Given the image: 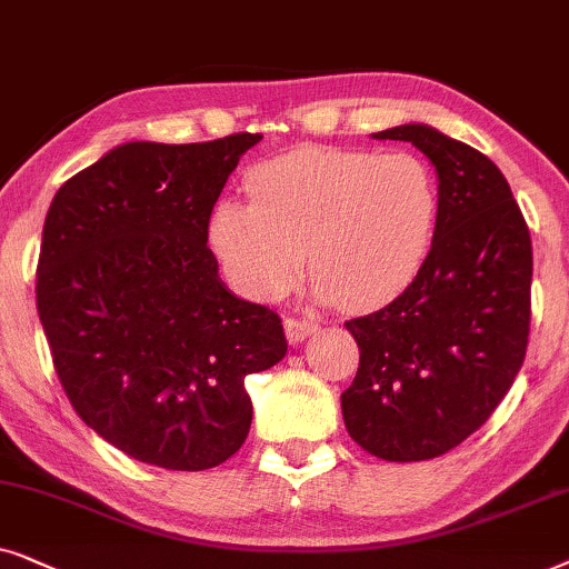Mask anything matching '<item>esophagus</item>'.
<instances>
[{"label":"esophagus","mask_w":569,"mask_h":569,"mask_svg":"<svg viewBox=\"0 0 569 569\" xmlns=\"http://www.w3.org/2000/svg\"><path fill=\"white\" fill-rule=\"evenodd\" d=\"M286 328V338H289V343H301V340L312 336L317 330V325L312 320H299V317H286L283 322Z\"/></svg>","instance_id":"1"}]
</instances>
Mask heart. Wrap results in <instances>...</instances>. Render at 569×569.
<instances>
[{"instance_id":"1","label":"heart","mask_w":569,"mask_h":569,"mask_svg":"<svg viewBox=\"0 0 569 569\" xmlns=\"http://www.w3.org/2000/svg\"><path fill=\"white\" fill-rule=\"evenodd\" d=\"M247 189L252 200L213 208L208 241L252 299L283 297L309 257L317 299L385 307L411 289L435 244L439 184L411 150L297 148L254 166Z\"/></svg>"}]
</instances>
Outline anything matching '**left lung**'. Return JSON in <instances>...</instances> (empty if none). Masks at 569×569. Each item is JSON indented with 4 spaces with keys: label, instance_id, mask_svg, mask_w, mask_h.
Wrapping results in <instances>:
<instances>
[{
    "label": "left lung",
    "instance_id": "left-lung-1",
    "mask_svg": "<svg viewBox=\"0 0 569 569\" xmlns=\"http://www.w3.org/2000/svg\"><path fill=\"white\" fill-rule=\"evenodd\" d=\"M372 138L429 158L439 221L411 289L346 322L361 356L340 408L356 445L411 463L458 448L512 388L531 330V233L502 171L476 148L427 124Z\"/></svg>",
    "mask_w": 569,
    "mask_h": 569
}]
</instances>
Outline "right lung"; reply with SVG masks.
Here are the masks:
<instances>
[{"label": "right lung", "mask_w": 569, "mask_h": 569, "mask_svg": "<svg viewBox=\"0 0 569 569\" xmlns=\"http://www.w3.org/2000/svg\"><path fill=\"white\" fill-rule=\"evenodd\" d=\"M262 134L124 142L67 179L43 223L36 305L82 421L127 456L206 471L252 423L244 377L286 356L280 317L226 289L213 206Z\"/></svg>", "instance_id": "obj_1"}]
</instances>
